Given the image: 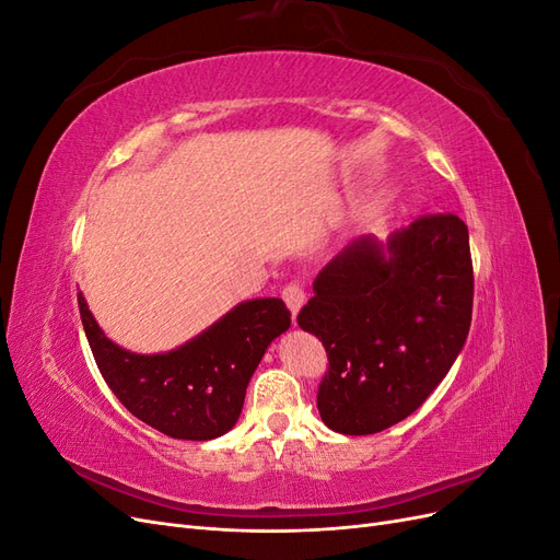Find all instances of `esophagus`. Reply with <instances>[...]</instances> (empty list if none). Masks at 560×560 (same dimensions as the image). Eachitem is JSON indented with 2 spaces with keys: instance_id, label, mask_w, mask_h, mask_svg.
Listing matches in <instances>:
<instances>
[{
  "instance_id": "esophagus-1",
  "label": "esophagus",
  "mask_w": 560,
  "mask_h": 560,
  "mask_svg": "<svg viewBox=\"0 0 560 560\" xmlns=\"http://www.w3.org/2000/svg\"><path fill=\"white\" fill-rule=\"evenodd\" d=\"M282 299L287 303V308L292 311V319L296 322V315H299V311L303 306V301H306V294H303V290H301L296 282H292V284H287L284 290H282Z\"/></svg>"
}]
</instances>
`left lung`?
<instances>
[{"label": "left lung", "mask_w": 560, "mask_h": 560, "mask_svg": "<svg viewBox=\"0 0 560 560\" xmlns=\"http://www.w3.org/2000/svg\"><path fill=\"white\" fill-rule=\"evenodd\" d=\"M313 292L296 319L329 358L322 422L350 436L383 432L432 395L467 341L469 231L455 214H428L385 243L360 235L319 270Z\"/></svg>", "instance_id": "1"}]
</instances>
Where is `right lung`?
Segmentation results:
<instances>
[{"instance_id": "add662e5", "label": "right lung", "mask_w": 560, "mask_h": 560, "mask_svg": "<svg viewBox=\"0 0 560 560\" xmlns=\"http://www.w3.org/2000/svg\"><path fill=\"white\" fill-rule=\"evenodd\" d=\"M79 313L118 401L154 430L189 442L217 439L238 422L264 352L292 325L282 299H249L175 350L140 354L105 336L81 292Z\"/></svg>"}]
</instances>
